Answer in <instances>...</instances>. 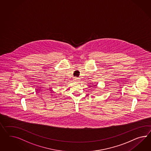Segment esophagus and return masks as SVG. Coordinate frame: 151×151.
I'll use <instances>...</instances> for the list:
<instances>
[{
    "mask_svg": "<svg viewBox=\"0 0 151 151\" xmlns=\"http://www.w3.org/2000/svg\"><path fill=\"white\" fill-rule=\"evenodd\" d=\"M74 80H75V81L77 82H78L80 81V79H79V78H74Z\"/></svg>",
    "mask_w": 151,
    "mask_h": 151,
    "instance_id": "esophagus-1",
    "label": "esophagus"
}]
</instances>
